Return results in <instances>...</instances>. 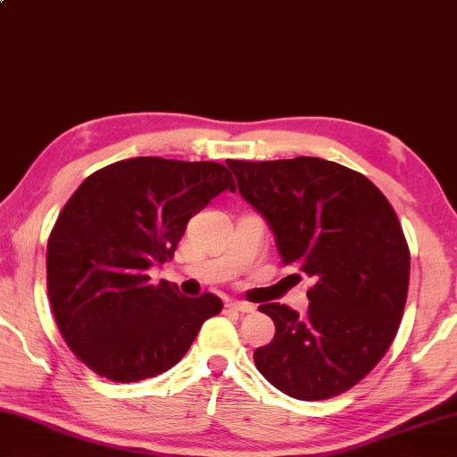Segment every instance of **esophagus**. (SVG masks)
<instances>
[{
  "mask_svg": "<svg viewBox=\"0 0 457 457\" xmlns=\"http://www.w3.org/2000/svg\"><path fill=\"white\" fill-rule=\"evenodd\" d=\"M228 311H235V312H243V314H249V312H255V306L249 304V302H241V300H230L227 304Z\"/></svg>",
  "mask_w": 457,
  "mask_h": 457,
  "instance_id": "obj_1",
  "label": "esophagus"
}]
</instances>
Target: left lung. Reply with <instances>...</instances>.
Returning <instances> with one entry per match:
<instances>
[{
  "label": "left lung",
  "mask_w": 457,
  "mask_h": 457,
  "mask_svg": "<svg viewBox=\"0 0 457 457\" xmlns=\"http://www.w3.org/2000/svg\"><path fill=\"white\" fill-rule=\"evenodd\" d=\"M238 194L263 216L284 265L314 279L308 312L271 302L276 325L253 355L284 395L322 400L355 386L395 341L411 253L390 202L366 175L319 157L233 161Z\"/></svg>",
  "instance_id": "obj_1"
}]
</instances>
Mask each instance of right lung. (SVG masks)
I'll list each match as a JSON object with an SVG mask.
<instances>
[{
  "label": "right lung",
  "mask_w": 457,
  "mask_h": 457,
  "mask_svg": "<svg viewBox=\"0 0 457 457\" xmlns=\"http://www.w3.org/2000/svg\"><path fill=\"white\" fill-rule=\"evenodd\" d=\"M233 175L212 161L135 157L91 173L61 210L46 247V282L62 339L97 376L137 382L187 353L214 294L187 298L146 271L173 257L187 220Z\"/></svg>",
  "instance_id": "obj_1"
}]
</instances>
